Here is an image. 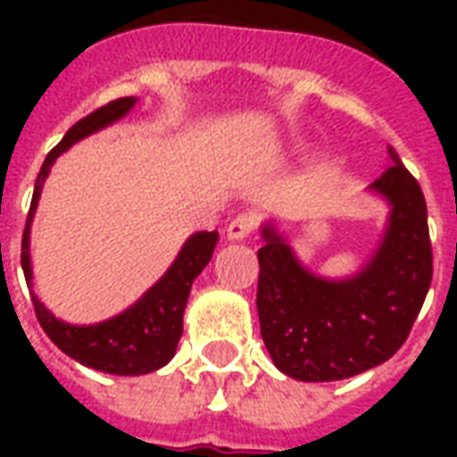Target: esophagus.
I'll return each instance as SVG.
<instances>
[{
    "instance_id": "34e87169",
    "label": "esophagus",
    "mask_w": 457,
    "mask_h": 457,
    "mask_svg": "<svg viewBox=\"0 0 457 457\" xmlns=\"http://www.w3.org/2000/svg\"><path fill=\"white\" fill-rule=\"evenodd\" d=\"M257 228V215L254 212H242L237 218L232 220L228 225V239L229 242H239V239H247Z\"/></svg>"
}]
</instances>
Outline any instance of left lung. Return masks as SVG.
<instances>
[{"instance_id":"left-lung-1","label":"left lung","mask_w":457,"mask_h":457,"mask_svg":"<svg viewBox=\"0 0 457 457\" xmlns=\"http://www.w3.org/2000/svg\"><path fill=\"white\" fill-rule=\"evenodd\" d=\"M370 190L389 205L379 245L360 271L326 278L301 264L274 222L262 225L257 311L271 360L298 382H337L386 362L411 333L433 277L421 186L389 146Z\"/></svg>"}]
</instances>
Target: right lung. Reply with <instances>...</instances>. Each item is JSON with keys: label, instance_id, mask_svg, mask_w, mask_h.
I'll return each mask as SVG.
<instances>
[{"label": "right lung", "instance_id": "add662e5", "mask_svg": "<svg viewBox=\"0 0 457 457\" xmlns=\"http://www.w3.org/2000/svg\"><path fill=\"white\" fill-rule=\"evenodd\" d=\"M137 104V97H120L104 104L93 114H87L80 121H75L71 129L65 131L61 144L46 156L44 166L38 170V179L34 186V198L26 218L24 239H21V269H24L26 284L31 287V254H29V239H31V222H34L36 205L41 198L44 183L51 173L55 159L73 146L75 141L90 137L95 131L110 127L120 121L124 114ZM218 245V232H195L186 239L180 247L179 257L173 259L169 271L144 294V296L131 303L120 316L107 318L103 323L93 326H71L61 318H55L48 308L31 294L34 301L36 318L51 337L68 357L75 362L93 367L97 372L120 374V377H139L161 370L163 364L170 362L176 354L179 340L183 336V311L188 303L190 287L198 278L203 269L208 267Z\"/></svg>", "mask_w": 457, "mask_h": 457}]
</instances>
